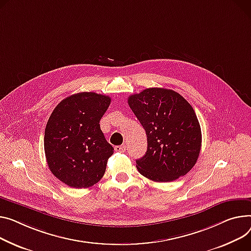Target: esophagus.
<instances>
[{
    "instance_id": "34e87169",
    "label": "esophagus",
    "mask_w": 251,
    "mask_h": 251,
    "mask_svg": "<svg viewBox=\"0 0 251 251\" xmlns=\"http://www.w3.org/2000/svg\"><path fill=\"white\" fill-rule=\"evenodd\" d=\"M115 151L116 152H125L126 146L125 145H117V146H115Z\"/></svg>"
}]
</instances>
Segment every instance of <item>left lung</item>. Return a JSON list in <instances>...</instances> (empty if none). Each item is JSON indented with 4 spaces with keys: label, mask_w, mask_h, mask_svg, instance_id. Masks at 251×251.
I'll return each instance as SVG.
<instances>
[{
    "label": "left lung",
    "mask_w": 251,
    "mask_h": 251,
    "mask_svg": "<svg viewBox=\"0 0 251 251\" xmlns=\"http://www.w3.org/2000/svg\"><path fill=\"white\" fill-rule=\"evenodd\" d=\"M128 105L147 136V151L136 160L138 172L157 182L187 175L202 145L201 127L187 100L173 90L150 88L131 95Z\"/></svg>",
    "instance_id": "obj_1"
}]
</instances>
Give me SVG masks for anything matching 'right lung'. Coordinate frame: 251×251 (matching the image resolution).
I'll use <instances>...</instances> for the list:
<instances>
[{
	"mask_svg": "<svg viewBox=\"0 0 251 251\" xmlns=\"http://www.w3.org/2000/svg\"><path fill=\"white\" fill-rule=\"evenodd\" d=\"M110 103L109 96L82 92L62 100L50 115L45 156L49 170L65 185L89 188L103 177L114 148L99 123Z\"/></svg>",
	"mask_w": 251,
	"mask_h": 251,
	"instance_id": "1",
	"label": "right lung"
}]
</instances>
